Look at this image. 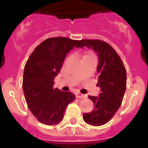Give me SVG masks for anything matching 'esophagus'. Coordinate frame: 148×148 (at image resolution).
Segmentation results:
<instances>
[{"mask_svg": "<svg viewBox=\"0 0 148 148\" xmlns=\"http://www.w3.org/2000/svg\"><path fill=\"white\" fill-rule=\"evenodd\" d=\"M76 97H77V98H85L86 95H82V94H81V93H77Z\"/></svg>", "mask_w": 148, "mask_h": 148, "instance_id": "34e87169", "label": "esophagus"}]
</instances>
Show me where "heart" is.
Returning <instances> with one entry per match:
<instances>
[{"label": "heart", "instance_id": "obj_1", "mask_svg": "<svg viewBox=\"0 0 148 148\" xmlns=\"http://www.w3.org/2000/svg\"><path fill=\"white\" fill-rule=\"evenodd\" d=\"M90 56H93L92 54H90V53H88V54H86V55H84V57H90Z\"/></svg>", "mask_w": 148, "mask_h": 148}]
</instances>
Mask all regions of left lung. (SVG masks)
Instances as JSON below:
<instances>
[{"mask_svg": "<svg viewBox=\"0 0 148 148\" xmlns=\"http://www.w3.org/2000/svg\"><path fill=\"white\" fill-rule=\"evenodd\" d=\"M83 47L93 49L98 57L97 85L101 88L98 97L89 96L94 110L84 113V121L88 124L101 126L110 121L119 109L127 84V73L123 61L115 50L100 40H81Z\"/></svg>", "mask_w": 148, "mask_h": 148, "instance_id": "8db88e82", "label": "left lung"}]
</instances>
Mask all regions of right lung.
Returning <instances> with one entry per match:
<instances>
[{
    "mask_svg": "<svg viewBox=\"0 0 148 148\" xmlns=\"http://www.w3.org/2000/svg\"><path fill=\"white\" fill-rule=\"evenodd\" d=\"M74 47H83L81 40L60 37L48 38L36 47L25 64L24 97L31 113L42 124H59L67 106L75 99L71 92H64L53 87V80L66 56Z\"/></svg>",
    "mask_w": 148,
    "mask_h": 148,
    "instance_id": "obj_1",
    "label": "right lung"
}]
</instances>
